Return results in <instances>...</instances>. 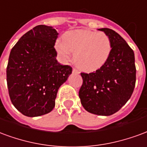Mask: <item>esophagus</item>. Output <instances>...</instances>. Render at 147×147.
I'll return each mask as SVG.
<instances>
[{"label": "esophagus", "instance_id": "34e87169", "mask_svg": "<svg viewBox=\"0 0 147 147\" xmlns=\"http://www.w3.org/2000/svg\"><path fill=\"white\" fill-rule=\"evenodd\" d=\"M73 73L74 74H79V71L77 69H73Z\"/></svg>", "mask_w": 147, "mask_h": 147}]
</instances>
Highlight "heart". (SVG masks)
<instances>
[{
	"label": "heart",
	"mask_w": 147,
	"mask_h": 147,
	"mask_svg": "<svg viewBox=\"0 0 147 147\" xmlns=\"http://www.w3.org/2000/svg\"><path fill=\"white\" fill-rule=\"evenodd\" d=\"M55 49L63 61L69 60L73 52L75 63L81 69L93 71L103 66L112 51L110 37L102 32L76 30L59 39Z\"/></svg>",
	"instance_id": "1"
}]
</instances>
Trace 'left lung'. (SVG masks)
<instances>
[{"mask_svg": "<svg viewBox=\"0 0 147 147\" xmlns=\"http://www.w3.org/2000/svg\"><path fill=\"white\" fill-rule=\"evenodd\" d=\"M110 37L112 51L107 61L90 74L81 73L83 84L79 91L81 102L93 114L110 116L131 98L136 84L135 55L127 42L115 31L98 29Z\"/></svg>", "mask_w": 147, "mask_h": 147, "instance_id": "left-lung-1", "label": "left lung"}]
</instances>
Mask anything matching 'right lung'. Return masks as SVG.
Segmentation results:
<instances>
[{
    "mask_svg": "<svg viewBox=\"0 0 147 147\" xmlns=\"http://www.w3.org/2000/svg\"><path fill=\"white\" fill-rule=\"evenodd\" d=\"M58 32L39 25L26 33L11 50L7 84L11 101L23 115L49 113L55 105L58 90L72 73V67L56 60Z\"/></svg>",
    "mask_w": 147,
    "mask_h": 147,
    "instance_id": "right-lung-1",
    "label": "right lung"
}]
</instances>
